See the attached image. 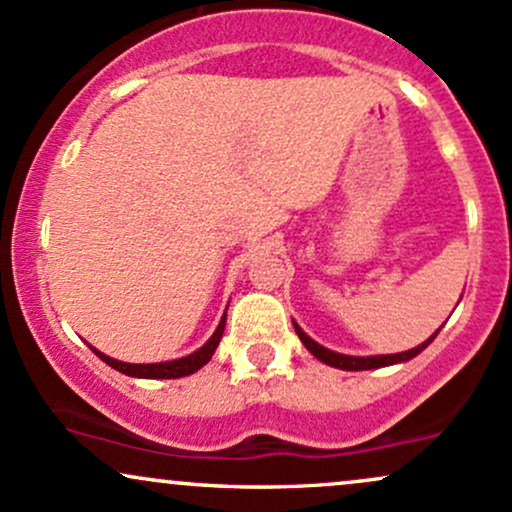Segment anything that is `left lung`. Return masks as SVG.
<instances>
[{
    "label": "left lung",
    "mask_w": 512,
    "mask_h": 512,
    "mask_svg": "<svg viewBox=\"0 0 512 512\" xmlns=\"http://www.w3.org/2000/svg\"><path fill=\"white\" fill-rule=\"evenodd\" d=\"M293 327H296V334L301 337V342L305 344V349L310 351L315 358H320L322 363H327V366H334V368H342V370H370V368H380V366H392V363H402V361H409V358H414L416 354H421V351L426 349L428 344L436 339V334H433L431 339H426L424 344H419L416 349H409V351H402V354H383V356H344V354H334V351L325 349V346H320L317 342L305 334L301 327L293 322Z\"/></svg>",
    "instance_id": "1"
}]
</instances>
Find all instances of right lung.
<instances>
[{
	"label": "right lung",
	"instance_id": "obj_1",
	"mask_svg": "<svg viewBox=\"0 0 512 512\" xmlns=\"http://www.w3.org/2000/svg\"><path fill=\"white\" fill-rule=\"evenodd\" d=\"M223 327H226V315L221 317L219 327H216V332L211 334V339L207 344L202 346V349H197L195 354L185 356V358H178V361H166V363H122V361H115V358L101 354V351L93 349V354H96L101 361L108 363V366H113L115 370H120V373L125 375H132V378H182V375H190L195 373L204 366V363H209V358L214 356L216 346L221 342V334H223Z\"/></svg>",
	"mask_w": 512,
	"mask_h": 512
}]
</instances>
